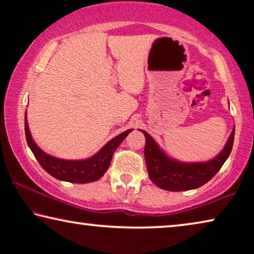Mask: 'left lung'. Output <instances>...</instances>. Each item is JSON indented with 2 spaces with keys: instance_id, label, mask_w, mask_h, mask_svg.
Masks as SVG:
<instances>
[{
  "instance_id": "obj_1",
  "label": "left lung",
  "mask_w": 254,
  "mask_h": 254,
  "mask_svg": "<svg viewBox=\"0 0 254 254\" xmlns=\"http://www.w3.org/2000/svg\"><path fill=\"white\" fill-rule=\"evenodd\" d=\"M145 134V158L150 180L162 189L170 191H183L198 188L217 175L233 149L235 127L227 141L225 148L212 161L205 163H180L172 160L160 149L153 138Z\"/></svg>"
}]
</instances>
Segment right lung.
Masks as SVG:
<instances>
[{"instance_id":"1","label":"right lung","mask_w":254,"mask_h":254,"mask_svg":"<svg viewBox=\"0 0 254 254\" xmlns=\"http://www.w3.org/2000/svg\"><path fill=\"white\" fill-rule=\"evenodd\" d=\"M131 131L132 130H127L123 133L117 135V137L113 138L107 145L104 146L103 149L98 151L96 155H93L88 160L66 161L52 157L37 147L36 143L34 142L32 135H30L28 123L25 115L26 140H27L29 148L33 151L37 162L49 175L55 177L56 179L73 184H88L100 179L108 170L109 165H111L114 151Z\"/></svg>"}]
</instances>
